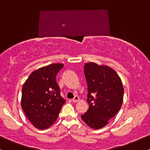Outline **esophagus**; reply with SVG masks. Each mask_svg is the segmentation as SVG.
Segmentation results:
<instances>
[{
  "label": "esophagus",
  "mask_w": 150,
  "mask_h": 150,
  "mask_svg": "<svg viewBox=\"0 0 150 150\" xmlns=\"http://www.w3.org/2000/svg\"><path fill=\"white\" fill-rule=\"evenodd\" d=\"M79 100H80V98H79L78 96H75V97L72 99V101L73 102H77Z\"/></svg>",
  "instance_id": "34e87169"
}]
</instances>
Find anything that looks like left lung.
Instances as JSON below:
<instances>
[{
	"mask_svg": "<svg viewBox=\"0 0 150 150\" xmlns=\"http://www.w3.org/2000/svg\"><path fill=\"white\" fill-rule=\"evenodd\" d=\"M84 72L87 83L89 109L81 118L90 128H101L121 107L124 94L123 84L116 72L106 65L87 63Z\"/></svg>",
	"mask_w": 150,
	"mask_h": 150,
	"instance_id": "8db88e82",
	"label": "left lung"
}]
</instances>
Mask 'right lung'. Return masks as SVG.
Segmentation results:
<instances>
[{
  "mask_svg": "<svg viewBox=\"0 0 150 150\" xmlns=\"http://www.w3.org/2000/svg\"><path fill=\"white\" fill-rule=\"evenodd\" d=\"M63 67L62 63H53L34 70L22 87L21 106L38 129L49 128L65 103L56 82V75Z\"/></svg>",
  "mask_w": 150,
  "mask_h": 150,
  "instance_id": "right-lung-1",
  "label": "right lung"
}]
</instances>
